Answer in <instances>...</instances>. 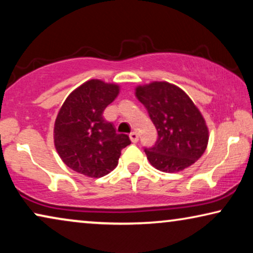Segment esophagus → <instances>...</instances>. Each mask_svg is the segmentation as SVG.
Returning a JSON list of instances; mask_svg holds the SVG:
<instances>
[{
  "label": "esophagus",
  "instance_id": "obj_1",
  "mask_svg": "<svg viewBox=\"0 0 253 253\" xmlns=\"http://www.w3.org/2000/svg\"><path fill=\"white\" fill-rule=\"evenodd\" d=\"M129 137H130V139H131V141H132V143H137L138 139H139V137H138V134L136 132H131L129 134Z\"/></svg>",
  "mask_w": 253,
  "mask_h": 253
}]
</instances>
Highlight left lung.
Instances as JSON below:
<instances>
[{
  "label": "left lung",
  "mask_w": 253,
  "mask_h": 253,
  "mask_svg": "<svg viewBox=\"0 0 253 253\" xmlns=\"http://www.w3.org/2000/svg\"><path fill=\"white\" fill-rule=\"evenodd\" d=\"M136 96L158 131L154 146L144 150L151 165L176 172L195 164L206 150L209 129L188 94L167 82H153L138 86Z\"/></svg>",
  "instance_id": "1"
}]
</instances>
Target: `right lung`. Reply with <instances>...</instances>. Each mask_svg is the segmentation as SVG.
I'll return each instance as SVG.
<instances>
[{
	"instance_id": "add662e5",
	"label": "right lung",
	"mask_w": 253,
	"mask_h": 253,
	"mask_svg": "<svg viewBox=\"0 0 253 253\" xmlns=\"http://www.w3.org/2000/svg\"><path fill=\"white\" fill-rule=\"evenodd\" d=\"M120 87L91 79L65 99L54 126V143L62 161L88 177H102L119 164L122 148L131 144L129 136L117 133L103 119L106 107Z\"/></svg>"
}]
</instances>
